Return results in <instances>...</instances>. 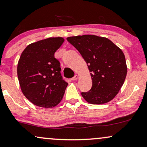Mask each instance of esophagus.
<instances>
[{
  "label": "esophagus",
  "instance_id": "esophagus-1",
  "mask_svg": "<svg viewBox=\"0 0 147 147\" xmlns=\"http://www.w3.org/2000/svg\"><path fill=\"white\" fill-rule=\"evenodd\" d=\"M78 78V76L77 74H76V75L74 76L73 78H72L71 80H77Z\"/></svg>",
  "mask_w": 147,
  "mask_h": 147
}]
</instances>
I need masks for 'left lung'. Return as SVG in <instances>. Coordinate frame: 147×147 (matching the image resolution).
Here are the masks:
<instances>
[{"instance_id":"left-lung-1","label":"left lung","mask_w":147,"mask_h":147,"mask_svg":"<svg viewBox=\"0 0 147 147\" xmlns=\"http://www.w3.org/2000/svg\"><path fill=\"white\" fill-rule=\"evenodd\" d=\"M76 48L91 72L92 87L82 92L86 101L102 105L113 99L121 89L127 72L123 52L109 39L94 35L67 38Z\"/></svg>"}]
</instances>
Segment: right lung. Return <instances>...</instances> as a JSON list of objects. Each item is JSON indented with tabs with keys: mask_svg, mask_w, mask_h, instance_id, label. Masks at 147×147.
<instances>
[{
	"mask_svg": "<svg viewBox=\"0 0 147 147\" xmlns=\"http://www.w3.org/2000/svg\"><path fill=\"white\" fill-rule=\"evenodd\" d=\"M64 41L58 37L32 43L20 57L17 74L20 88L36 106L51 108L63 99L68 83L63 80L60 63L54 53Z\"/></svg>",
	"mask_w": 147,
	"mask_h": 147,
	"instance_id": "right-lung-1",
	"label": "right lung"
}]
</instances>
